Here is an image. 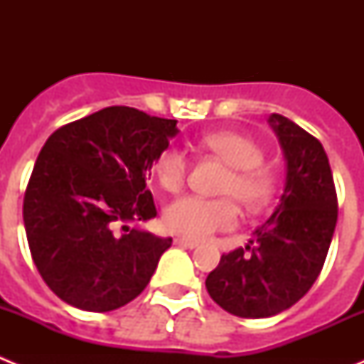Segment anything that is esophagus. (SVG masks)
I'll list each match as a JSON object with an SVG mask.
<instances>
[{
	"label": "esophagus",
	"instance_id": "esophagus-1",
	"mask_svg": "<svg viewBox=\"0 0 364 364\" xmlns=\"http://www.w3.org/2000/svg\"><path fill=\"white\" fill-rule=\"evenodd\" d=\"M175 244H176V246L189 247V250H193V247L198 246V242H195V240H188V239H184V237H176Z\"/></svg>",
	"mask_w": 364,
	"mask_h": 364
}]
</instances>
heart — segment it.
<instances>
[{"label": "heart", "mask_w": 364, "mask_h": 364, "mask_svg": "<svg viewBox=\"0 0 364 364\" xmlns=\"http://www.w3.org/2000/svg\"><path fill=\"white\" fill-rule=\"evenodd\" d=\"M200 144L230 166L220 193L235 197L250 211H259L268 205L275 191V175L272 169L262 166L264 151L255 140L233 131H218L202 136ZM188 169V154L178 147L164 149L153 164L160 188L169 193L182 189ZM237 217L239 210L230 197H184L167 205L164 211V224L167 230L186 239L202 240L215 231L233 228Z\"/></svg>", "instance_id": "heart-1"}]
</instances>
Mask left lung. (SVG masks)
Wrapping results in <instances>:
<instances>
[{
	"instance_id": "8db88e82",
	"label": "left lung",
	"mask_w": 364,
	"mask_h": 364,
	"mask_svg": "<svg viewBox=\"0 0 364 364\" xmlns=\"http://www.w3.org/2000/svg\"><path fill=\"white\" fill-rule=\"evenodd\" d=\"M268 124L284 154V191L250 244L222 255L205 279L218 306L244 319L277 315L308 294L337 222L336 186L323 144L275 112Z\"/></svg>"
}]
</instances>
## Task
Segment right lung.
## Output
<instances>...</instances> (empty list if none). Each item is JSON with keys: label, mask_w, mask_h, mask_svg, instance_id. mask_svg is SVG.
<instances>
[{"label": "right lung", "mask_w": 364, "mask_h": 364, "mask_svg": "<svg viewBox=\"0 0 364 364\" xmlns=\"http://www.w3.org/2000/svg\"><path fill=\"white\" fill-rule=\"evenodd\" d=\"M176 134V120L114 105L45 142L25 191L23 222L32 260L63 302L111 311L149 284L173 239L129 224L156 217L146 180Z\"/></svg>", "instance_id": "1"}]
</instances>
